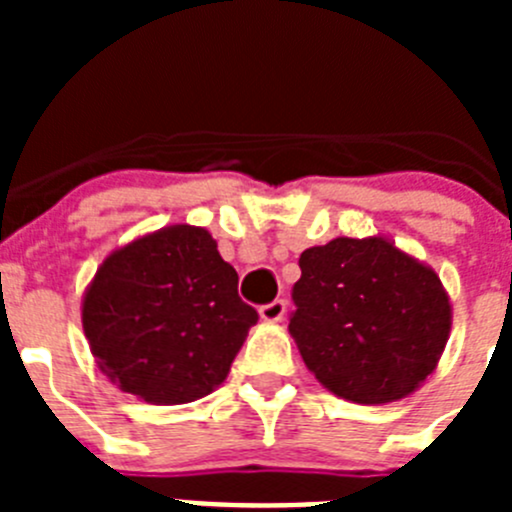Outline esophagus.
<instances>
[{
    "label": "esophagus",
    "mask_w": 512,
    "mask_h": 512,
    "mask_svg": "<svg viewBox=\"0 0 512 512\" xmlns=\"http://www.w3.org/2000/svg\"><path fill=\"white\" fill-rule=\"evenodd\" d=\"M284 312H287V302L274 300V302H269V305L261 307L259 315H261V320H264V323H279V320L284 318Z\"/></svg>",
    "instance_id": "34e87169"
}]
</instances>
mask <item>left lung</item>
Wrapping results in <instances>:
<instances>
[{
    "instance_id": "8db88e82",
    "label": "left lung",
    "mask_w": 512,
    "mask_h": 512,
    "mask_svg": "<svg viewBox=\"0 0 512 512\" xmlns=\"http://www.w3.org/2000/svg\"><path fill=\"white\" fill-rule=\"evenodd\" d=\"M289 333L325 390L359 405L413 395L451 333L436 271L384 235L333 238L300 256Z\"/></svg>"
}]
</instances>
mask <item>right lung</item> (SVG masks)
<instances>
[{
  "mask_svg": "<svg viewBox=\"0 0 512 512\" xmlns=\"http://www.w3.org/2000/svg\"><path fill=\"white\" fill-rule=\"evenodd\" d=\"M259 315L197 225H166L107 253L81 300L99 372L151 405L215 392Z\"/></svg>",
  "mask_w": 512,
  "mask_h": 512,
  "instance_id": "add662e5",
  "label": "right lung"
}]
</instances>
